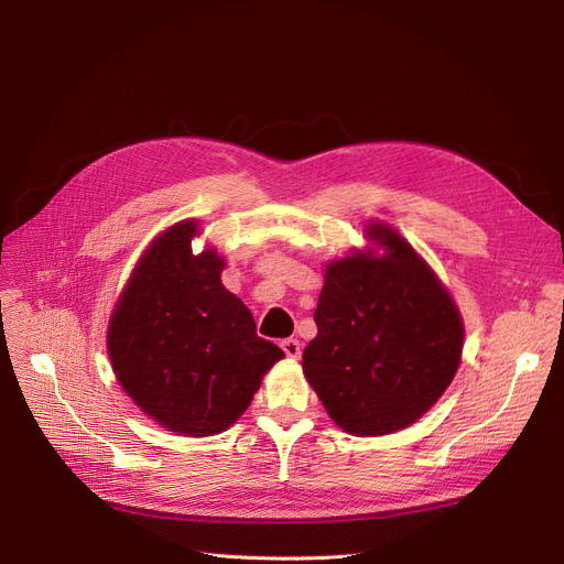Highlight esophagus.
<instances>
[{
    "instance_id": "34e87169",
    "label": "esophagus",
    "mask_w": 564,
    "mask_h": 564,
    "mask_svg": "<svg viewBox=\"0 0 564 564\" xmlns=\"http://www.w3.org/2000/svg\"><path fill=\"white\" fill-rule=\"evenodd\" d=\"M281 347H283V351H285V357H290V359H300V357H302V345H300L297 338H285V340H281Z\"/></svg>"
}]
</instances>
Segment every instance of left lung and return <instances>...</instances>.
Instances as JSON below:
<instances>
[{
  "mask_svg": "<svg viewBox=\"0 0 564 564\" xmlns=\"http://www.w3.org/2000/svg\"><path fill=\"white\" fill-rule=\"evenodd\" d=\"M366 237L387 249L357 251L324 272L304 375L336 425L379 436L416 423L459 368L462 315L427 262L379 221Z\"/></svg>",
  "mask_w": 564,
  "mask_h": 564,
  "instance_id": "left-lung-1",
  "label": "left lung"
}]
</instances>
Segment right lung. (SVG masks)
Wrapping results in <instances>:
<instances>
[{
	"instance_id": "obj_1",
	"label": "right lung",
	"mask_w": 564,
	"mask_h": 564,
	"mask_svg": "<svg viewBox=\"0 0 564 564\" xmlns=\"http://www.w3.org/2000/svg\"><path fill=\"white\" fill-rule=\"evenodd\" d=\"M194 235L196 221H181L145 249L111 313L107 349L143 413L171 432L210 436L242 416L283 351L221 285L224 258L192 253Z\"/></svg>"
}]
</instances>
